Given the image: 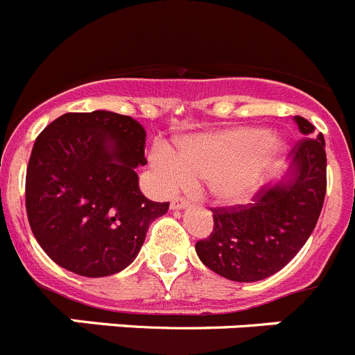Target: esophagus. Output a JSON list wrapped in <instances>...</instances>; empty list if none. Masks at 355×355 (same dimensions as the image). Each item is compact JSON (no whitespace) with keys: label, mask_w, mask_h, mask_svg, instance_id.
<instances>
[{"label":"esophagus","mask_w":355,"mask_h":355,"mask_svg":"<svg viewBox=\"0 0 355 355\" xmlns=\"http://www.w3.org/2000/svg\"><path fill=\"white\" fill-rule=\"evenodd\" d=\"M190 205L187 199H183V197H174V199L171 200V208L172 209H183L187 208V206Z\"/></svg>","instance_id":"esophagus-1"}]
</instances>
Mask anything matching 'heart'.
Segmentation results:
<instances>
[{
	"mask_svg": "<svg viewBox=\"0 0 355 355\" xmlns=\"http://www.w3.org/2000/svg\"><path fill=\"white\" fill-rule=\"evenodd\" d=\"M283 150V142L266 128H227L180 140L175 155L167 147H156L150 167L165 192L206 183L215 202L241 206L277 174Z\"/></svg>",
	"mask_w": 355,
	"mask_h": 355,
	"instance_id": "heart-1",
	"label": "heart"
}]
</instances>
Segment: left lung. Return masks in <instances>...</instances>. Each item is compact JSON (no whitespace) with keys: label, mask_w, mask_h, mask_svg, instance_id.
Segmentation results:
<instances>
[{"label":"left lung","mask_w":355,"mask_h":355,"mask_svg":"<svg viewBox=\"0 0 355 355\" xmlns=\"http://www.w3.org/2000/svg\"><path fill=\"white\" fill-rule=\"evenodd\" d=\"M304 139L291 149L286 178L263 187L252 202L213 208L211 234L196 243L209 270L229 281L254 283L286 266L311 236L324 206L327 156L324 135L304 117H295Z\"/></svg>","instance_id":"obj_1"}]
</instances>
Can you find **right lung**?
Masks as SVG:
<instances>
[{
	"instance_id": "obj_1",
	"label": "right lung",
	"mask_w": 355,
	"mask_h": 355,
	"mask_svg": "<svg viewBox=\"0 0 355 355\" xmlns=\"http://www.w3.org/2000/svg\"><path fill=\"white\" fill-rule=\"evenodd\" d=\"M146 130L128 115L65 114L44 128L26 171V213L39 245L69 272L117 274L133 263L153 220L135 168L146 165Z\"/></svg>"
}]
</instances>
